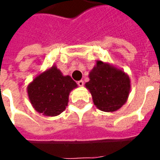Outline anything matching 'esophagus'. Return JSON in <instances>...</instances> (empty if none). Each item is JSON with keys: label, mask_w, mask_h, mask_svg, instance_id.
Listing matches in <instances>:
<instances>
[{"label": "esophagus", "mask_w": 160, "mask_h": 160, "mask_svg": "<svg viewBox=\"0 0 160 160\" xmlns=\"http://www.w3.org/2000/svg\"><path fill=\"white\" fill-rule=\"evenodd\" d=\"M77 84H78V86H79V87H83L84 81L83 80H79V81L77 82Z\"/></svg>", "instance_id": "obj_1"}]
</instances>
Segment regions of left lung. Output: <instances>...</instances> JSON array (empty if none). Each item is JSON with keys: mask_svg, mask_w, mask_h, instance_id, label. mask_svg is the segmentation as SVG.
<instances>
[{"mask_svg": "<svg viewBox=\"0 0 160 160\" xmlns=\"http://www.w3.org/2000/svg\"><path fill=\"white\" fill-rule=\"evenodd\" d=\"M85 86L92 94L93 104L100 111L113 112L128 100L130 79L123 70L110 62L97 61Z\"/></svg>", "mask_w": 160, "mask_h": 160, "instance_id": "obj_1", "label": "left lung"}]
</instances>
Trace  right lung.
Instances as JSON below:
<instances>
[{
    "mask_svg": "<svg viewBox=\"0 0 160 160\" xmlns=\"http://www.w3.org/2000/svg\"><path fill=\"white\" fill-rule=\"evenodd\" d=\"M77 87L69 75H63L61 70L53 65L28 84L27 94L37 112L46 117H56L65 111L70 92Z\"/></svg>",
    "mask_w": 160,
    "mask_h": 160,
    "instance_id": "1",
    "label": "right lung"
}]
</instances>
